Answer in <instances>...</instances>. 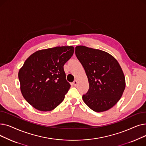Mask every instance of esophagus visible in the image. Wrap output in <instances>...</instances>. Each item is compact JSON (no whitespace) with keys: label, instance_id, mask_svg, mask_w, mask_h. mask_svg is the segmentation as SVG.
I'll return each instance as SVG.
<instances>
[{"label":"esophagus","instance_id":"obj_1","mask_svg":"<svg viewBox=\"0 0 146 146\" xmlns=\"http://www.w3.org/2000/svg\"><path fill=\"white\" fill-rule=\"evenodd\" d=\"M73 85L74 86H77V85H78V81L76 80H75L73 82Z\"/></svg>","mask_w":146,"mask_h":146}]
</instances>
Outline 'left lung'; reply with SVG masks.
I'll return each instance as SVG.
<instances>
[{
  "label": "left lung",
  "mask_w": 146,
  "mask_h": 146,
  "mask_svg": "<svg viewBox=\"0 0 146 146\" xmlns=\"http://www.w3.org/2000/svg\"><path fill=\"white\" fill-rule=\"evenodd\" d=\"M75 54L85 69L89 83L83 101L95 112L111 108L125 88L124 74L117 60L105 51L79 45Z\"/></svg>",
  "instance_id": "1"
}]
</instances>
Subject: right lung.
Returning a JSON list of instances; mask_svg holds the SVG:
<instances>
[{
	"instance_id": "add662e5",
	"label": "right lung",
	"mask_w": 146,
	"mask_h": 146,
	"mask_svg": "<svg viewBox=\"0 0 146 146\" xmlns=\"http://www.w3.org/2000/svg\"><path fill=\"white\" fill-rule=\"evenodd\" d=\"M74 50L62 46L39 50L26 60L18 78L23 96L34 108L50 111L63 101L70 87L63 66Z\"/></svg>"
}]
</instances>
